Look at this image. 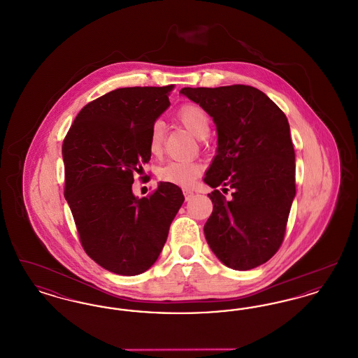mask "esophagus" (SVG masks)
<instances>
[{
    "label": "esophagus",
    "instance_id": "esophagus-1",
    "mask_svg": "<svg viewBox=\"0 0 358 358\" xmlns=\"http://www.w3.org/2000/svg\"><path fill=\"white\" fill-rule=\"evenodd\" d=\"M184 194H185V199H187V201H189V200L193 197V192H190V190H187V189L184 190Z\"/></svg>",
    "mask_w": 358,
    "mask_h": 358
}]
</instances>
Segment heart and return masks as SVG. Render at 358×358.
I'll use <instances>...</instances> for the list:
<instances>
[{"instance_id": "obj_1", "label": "heart", "mask_w": 358, "mask_h": 358, "mask_svg": "<svg viewBox=\"0 0 358 358\" xmlns=\"http://www.w3.org/2000/svg\"><path fill=\"white\" fill-rule=\"evenodd\" d=\"M177 118L180 123L187 129L192 136L197 139H205L210 131V120L204 108L197 104L184 106ZM149 152L153 155H158L162 152L164 146V124L161 122H154L148 141ZM201 174V166L196 162H181V161H169L158 171V178L162 182L173 184L178 187H189L194 180Z\"/></svg>"}]
</instances>
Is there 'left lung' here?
I'll return each instance as SVG.
<instances>
[{
  "label": "left lung",
  "mask_w": 358,
  "mask_h": 358,
  "mask_svg": "<svg viewBox=\"0 0 358 358\" xmlns=\"http://www.w3.org/2000/svg\"><path fill=\"white\" fill-rule=\"evenodd\" d=\"M200 104L217 130V154L205 173L213 212L205 238L227 267L245 271L270 260L286 234L295 197V152L285 113L244 85L180 91ZM234 189L228 202L216 189Z\"/></svg>",
  "instance_id": "left-lung-1"
}]
</instances>
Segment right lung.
Instances as JSON below:
<instances>
[{
  "label": "right lung",
  "mask_w": 358,
  "mask_h": 358,
  "mask_svg": "<svg viewBox=\"0 0 358 358\" xmlns=\"http://www.w3.org/2000/svg\"><path fill=\"white\" fill-rule=\"evenodd\" d=\"M173 88L114 90L85 104L64 138V197L85 254L111 273L149 270L185 200L173 184L159 182L142 199L131 187L150 161L149 133L171 106Z\"/></svg>",
  "instance_id": "obj_1"
}]
</instances>
